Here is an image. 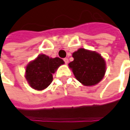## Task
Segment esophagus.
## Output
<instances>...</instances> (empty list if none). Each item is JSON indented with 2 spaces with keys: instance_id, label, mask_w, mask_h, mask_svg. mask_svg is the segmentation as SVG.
<instances>
[{
  "instance_id": "obj_1",
  "label": "esophagus",
  "mask_w": 130,
  "mask_h": 130,
  "mask_svg": "<svg viewBox=\"0 0 130 130\" xmlns=\"http://www.w3.org/2000/svg\"><path fill=\"white\" fill-rule=\"evenodd\" d=\"M64 61H65V64H68V58H65V59H64Z\"/></svg>"
}]
</instances>
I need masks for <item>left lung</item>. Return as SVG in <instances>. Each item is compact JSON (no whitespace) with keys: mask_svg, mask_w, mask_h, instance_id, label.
<instances>
[{"mask_svg":"<svg viewBox=\"0 0 130 130\" xmlns=\"http://www.w3.org/2000/svg\"><path fill=\"white\" fill-rule=\"evenodd\" d=\"M73 61L68 66L76 78L87 87L98 84L104 78L106 71V62L100 54L94 52L78 48L72 54Z\"/></svg>","mask_w":130,"mask_h":130,"instance_id":"left-lung-1","label":"left lung"}]
</instances>
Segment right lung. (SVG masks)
I'll return each mask as SVG.
<instances>
[{"instance_id":"obj_1","label":"right lung","mask_w":130,"mask_h":130,"mask_svg":"<svg viewBox=\"0 0 130 130\" xmlns=\"http://www.w3.org/2000/svg\"><path fill=\"white\" fill-rule=\"evenodd\" d=\"M65 62L59 57L52 58L41 54L25 67V78L30 87L38 91L47 88L52 82V74Z\"/></svg>"}]
</instances>
